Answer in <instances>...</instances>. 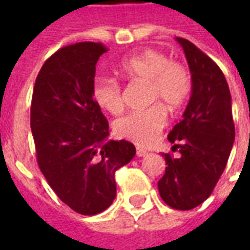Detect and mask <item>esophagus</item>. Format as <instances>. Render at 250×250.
<instances>
[{"mask_svg":"<svg viewBox=\"0 0 250 250\" xmlns=\"http://www.w3.org/2000/svg\"><path fill=\"white\" fill-rule=\"evenodd\" d=\"M136 155H138V157H145V155H147V151L138 147V148H136Z\"/></svg>","mask_w":250,"mask_h":250,"instance_id":"esophagus-1","label":"esophagus"}]
</instances>
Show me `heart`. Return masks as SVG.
<instances>
[{
	"label": "heart",
	"mask_w": 250,
	"mask_h": 250,
	"mask_svg": "<svg viewBox=\"0 0 250 250\" xmlns=\"http://www.w3.org/2000/svg\"><path fill=\"white\" fill-rule=\"evenodd\" d=\"M118 72L127 80L147 84V102L159 104L116 120L115 134L138 146H150L167 122L166 111L160 104L175 111L188 98L191 89L190 72L184 64L171 62L166 55L155 51H145L127 59L120 64ZM92 95L99 107L111 115H119L125 108L123 89L114 79H98L93 84Z\"/></svg>",
	"instance_id": "1"
}]
</instances>
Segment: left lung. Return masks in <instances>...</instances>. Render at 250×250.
<instances>
[{"instance_id":"left-lung-1","label":"left lung","mask_w":250,"mask_h":250,"mask_svg":"<svg viewBox=\"0 0 250 250\" xmlns=\"http://www.w3.org/2000/svg\"><path fill=\"white\" fill-rule=\"evenodd\" d=\"M175 40L184 48L190 68L191 96L182 120L167 136L181 155L162 154L167 166L158 188L168 206L190 210L209 198L215 188L226 167L236 131L230 91L220 66L193 42L181 37Z\"/></svg>"}]
</instances>
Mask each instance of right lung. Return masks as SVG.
<instances>
[{
    "instance_id": "1",
    "label": "right lung",
    "mask_w": 250,
    "mask_h": 250,
    "mask_svg": "<svg viewBox=\"0 0 250 250\" xmlns=\"http://www.w3.org/2000/svg\"><path fill=\"white\" fill-rule=\"evenodd\" d=\"M105 52L100 42L59 49L39 72L32 96L39 167L57 197L83 215L112 204L115 171L136 152L130 142L108 141V122L93 100L96 62Z\"/></svg>"
}]
</instances>
